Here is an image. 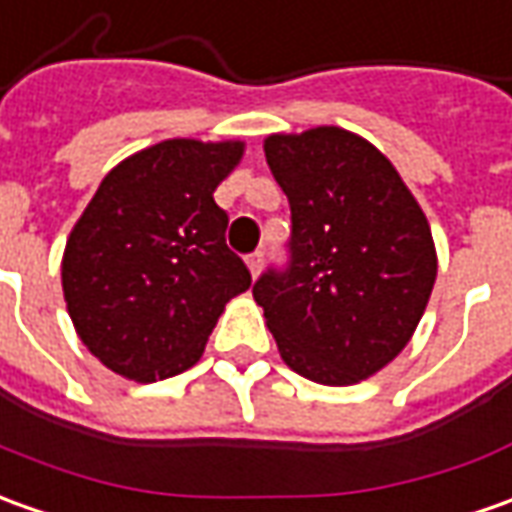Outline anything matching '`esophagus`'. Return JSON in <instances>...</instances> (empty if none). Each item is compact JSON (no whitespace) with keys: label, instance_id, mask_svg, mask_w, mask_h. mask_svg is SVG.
Wrapping results in <instances>:
<instances>
[{"label":"esophagus","instance_id":"obj_1","mask_svg":"<svg viewBox=\"0 0 512 512\" xmlns=\"http://www.w3.org/2000/svg\"><path fill=\"white\" fill-rule=\"evenodd\" d=\"M246 266H249V271H252V277H257L260 274V269H263V252L257 249V252H252V255L246 257Z\"/></svg>","mask_w":512,"mask_h":512}]
</instances>
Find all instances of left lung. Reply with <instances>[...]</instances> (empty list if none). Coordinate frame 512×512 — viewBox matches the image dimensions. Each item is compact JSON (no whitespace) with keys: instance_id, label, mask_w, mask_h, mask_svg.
I'll return each instance as SVG.
<instances>
[{"instance_id":"obj_1","label":"left lung","mask_w":512,"mask_h":512,"mask_svg":"<svg viewBox=\"0 0 512 512\" xmlns=\"http://www.w3.org/2000/svg\"><path fill=\"white\" fill-rule=\"evenodd\" d=\"M266 162L291 207L288 260L252 288L283 361L344 387L412 339L437 277L431 229L387 156L344 128L274 134Z\"/></svg>"}]
</instances>
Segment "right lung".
Here are the masks:
<instances>
[{"label":"right lung","mask_w":512,"mask_h":512,"mask_svg":"<svg viewBox=\"0 0 512 512\" xmlns=\"http://www.w3.org/2000/svg\"><path fill=\"white\" fill-rule=\"evenodd\" d=\"M241 154L243 142L165 139L120 162L83 210L61 263L64 300L81 342L114 373H184L224 305L252 285L212 198Z\"/></svg>","instance_id":"obj_1"}]
</instances>
